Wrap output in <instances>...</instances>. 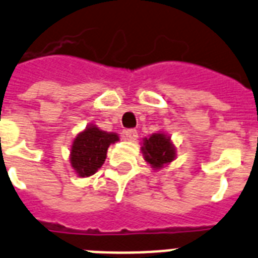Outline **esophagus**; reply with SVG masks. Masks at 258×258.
Returning a JSON list of instances; mask_svg holds the SVG:
<instances>
[{
  "label": "esophagus",
  "instance_id": "34e87169",
  "mask_svg": "<svg viewBox=\"0 0 258 258\" xmlns=\"http://www.w3.org/2000/svg\"><path fill=\"white\" fill-rule=\"evenodd\" d=\"M124 134H125V137H126V140L129 141H134L138 137V133L136 129H126V131L124 132Z\"/></svg>",
  "mask_w": 258,
  "mask_h": 258
}]
</instances>
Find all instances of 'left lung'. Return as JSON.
<instances>
[{"label": "left lung", "instance_id": "obj_1", "mask_svg": "<svg viewBox=\"0 0 258 258\" xmlns=\"http://www.w3.org/2000/svg\"><path fill=\"white\" fill-rule=\"evenodd\" d=\"M142 151L145 160L150 163L154 168H160L172 162L175 158V149L169 138L164 137V134H153L150 138H146Z\"/></svg>", "mask_w": 258, "mask_h": 258}]
</instances>
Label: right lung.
Returning <instances> with one entry per match:
<instances>
[{
    "mask_svg": "<svg viewBox=\"0 0 258 258\" xmlns=\"http://www.w3.org/2000/svg\"><path fill=\"white\" fill-rule=\"evenodd\" d=\"M118 140L117 134L107 133L92 125L78 134L72 146V167L79 176H91L103 166L109 145Z\"/></svg>",
    "mask_w": 258,
    "mask_h": 258,
    "instance_id": "right-lung-1",
    "label": "right lung"
}]
</instances>
